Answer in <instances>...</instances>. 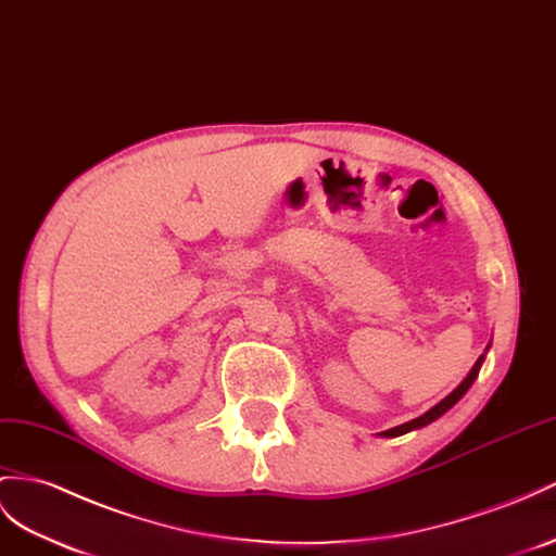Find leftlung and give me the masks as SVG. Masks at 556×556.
<instances>
[{"instance_id": "1", "label": "left lung", "mask_w": 556, "mask_h": 556, "mask_svg": "<svg viewBox=\"0 0 556 556\" xmlns=\"http://www.w3.org/2000/svg\"><path fill=\"white\" fill-rule=\"evenodd\" d=\"M489 350H491V343L486 345V350H483V354L481 357L475 362V366L469 368V374L460 380V386L455 388L451 394H446L444 400H441L439 404H434L430 410H425L422 416H418V418H414V420H408V422H404V425H396V427H392V430H386V432H380V437H402V434H406V432H414V430H420V427H425V425H430V422H434L437 418H441L446 414V410H451L455 404H458L463 396L467 394V390L472 388V382L477 380V376H479V371H481V366H483V359H486V354H489Z\"/></svg>"}]
</instances>
